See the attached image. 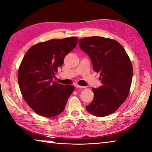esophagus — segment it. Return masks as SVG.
I'll use <instances>...</instances> for the list:
<instances>
[{"label": "esophagus", "mask_w": 152, "mask_h": 152, "mask_svg": "<svg viewBox=\"0 0 152 152\" xmlns=\"http://www.w3.org/2000/svg\"><path fill=\"white\" fill-rule=\"evenodd\" d=\"M74 86H75V88H81V89H83V88H86V87L81 86H80V85H78V84H75V85H74Z\"/></svg>", "instance_id": "1"}]
</instances>
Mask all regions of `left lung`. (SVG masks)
<instances>
[{"instance_id": "obj_1", "label": "left lung", "mask_w": 152, "mask_h": 152, "mask_svg": "<svg viewBox=\"0 0 152 152\" xmlns=\"http://www.w3.org/2000/svg\"><path fill=\"white\" fill-rule=\"evenodd\" d=\"M79 46L88 55L93 69L100 72L102 86L93 88L94 98L86 109L90 114L104 117L115 112L127 98L133 78V65L118 42L92 37L79 40Z\"/></svg>"}]
</instances>
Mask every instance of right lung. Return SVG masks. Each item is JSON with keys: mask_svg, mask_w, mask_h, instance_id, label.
<instances>
[{"mask_svg": "<svg viewBox=\"0 0 152 152\" xmlns=\"http://www.w3.org/2000/svg\"><path fill=\"white\" fill-rule=\"evenodd\" d=\"M78 40L77 37L50 40L34 45L25 53L18 70L19 87L37 114L52 118L64 110L74 87L61 85L53 78Z\"/></svg>", "mask_w": 152, "mask_h": 152, "instance_id": "obj_1", "label": "right lung"}]
</instances>
